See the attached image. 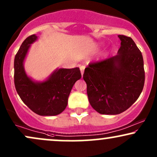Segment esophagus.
Returning <instances> with one entry per match:
<instances>
[{
  "mask_svg": "<svg viewBox=\"0 0 157 157\" xmlns=\"http://www.w3.org/2000/svg\"><path fill=\"white\" fill-rule=\"evenodd\" d=\"M84 68H85L84 66H80V72H81V75H82H82H83Z\"/></svg>",
  "mask_w": 157,
  "mask_h": 157,
  "instance_id": "1",
  "label": "esophagus"
}]
</instances>
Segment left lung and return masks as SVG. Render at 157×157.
<instances>
[{
	"label": "left lung",
	"mask_w": 157,
	"mask_h": 157,
	"mask_svg": "<svg viewBox=\"0 0 157 157\" xmlns=\"http://www.w3.org/2000/svg\"><path fill=\"white\" fill-rule=\"evenodd\" d=\"M117 55L85 68L84 80L91 105L101 114H119L136 102L145 83L141 52L130 37L118 35Z\"/></svg>",
	"instance_id": "obj_1"
}]
</instances>
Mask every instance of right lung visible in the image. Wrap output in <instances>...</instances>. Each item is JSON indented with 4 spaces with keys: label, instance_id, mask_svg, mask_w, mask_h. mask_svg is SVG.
Segmentation results:
<instances>
[{
    "label": "right lung",
    "instance_id": "right-lung-1",
    "mask_svg": "<svg viewBox=\"0 0 157 157\" xmlns=\"http://www.w3.org/2000/svg\"><path fill=\"white\" fill-rule=\"evenodd\" d=\"M37 37L29 36L21 44L14 61L16 91L26 105L40 116H55L64 111L68 98L77 80L81 78L79 68H59L44 82H35L27 76L23 61L29 48Z\"/></svg>",
    "mask_w": 157,
    "mask_h": 157
}]
</instances>
